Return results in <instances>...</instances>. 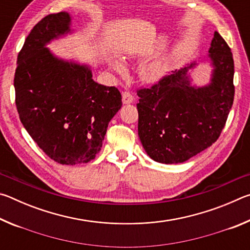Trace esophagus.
I'll use <instances>...</instances> for the list:
<instances>
[{"mask_svg":"<svg viewBox=\"0 0 250 250\" xmlns=\"http://www.w3.org/2000/svg\"><path fill=\"white\" fill-rule=\"evenodd\" d=\"M134 100V97L130 94V92H122V103L125 104H132Z\"/></svg>","mask_w":250,"mask_h":250,"instance_id":"34e87169","label":"esophagus"}]
</instances>
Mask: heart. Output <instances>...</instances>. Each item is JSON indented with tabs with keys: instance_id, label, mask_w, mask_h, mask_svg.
I'll return each instance as SVG.
<instances>
[{
	"instance_id": "1",
	"label": "heart",
	"mask_w": 250,
	"mask_h": 250,
	"mask_svg": "<svg viewBox=\"0 0 250 250\" xmlns=\"http://www.w3.org/2000/svg\"><path fill=\"white\" fill-rule=\"evenodd\" d=\"M109 64L112 67L113 70H116L119 74H125L126 68L124 62L117 58H110ZM167 73V66L162 62H147L143 66L141 75L142 78L146 80V83H159L160 80L164 78V76Z\"/></svg>"
}]
</instances>
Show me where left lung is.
Instances as JSON below:
<instances>
[{
	"label": "left lung",
	"instance_id": "obj_1",
	"mask_svg": "<svg viewBox=\"0 0 250 250\" xmlns=\"http://www.w3.org/2000/svg\"><path fill=\"white\" fill-rule=\"evenodd\" d=\"M200 62L212 67L210 83L203 86L191 78ZM234 94L232 54L215 32L206 58L138 90V134L146 154L155 162L176 164L207 149L225 126Z\"/></svg>",
	"mask_w": 250,
	"mask_h": 250
}]
</instances>
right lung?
Wrapping results in <instances>:
<instances>
[{
	"instance_id": "add662e5",
	"label": "right lung",
	"mask_w": 250,
	"mask_h": 250,
	"mask_svg": "<svg viewBox=\"0 0 250 250\" xmlns=\"http://www.w3.org/2000/svg\"><path fill=\"white\" fill-rule=\"evenodd\" d=\"M71 33L69 13L45 16L25 40L14 77L24 128L46 155L66 166L96 158L122 105L120 91L96 83L89 65L58 57L46 47Z\"/></svg>"
}]
</instances>
